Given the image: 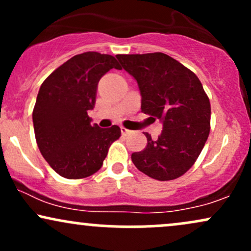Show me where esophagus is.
I'll return each mask as SVG.
<instances>
[{
  "label": "esophagus",
  "mask_w": 251,
  "mask_h": 251,
  "mask_svg": "<svg viewBox=\"0 0 251 251\" xmlns=\"http://www.w3.org/2000/svg\"><path fill=\"white\" fill-rule=\"evenodd\" d=\"M120 131H122L123 135H127V134L131 133V131H129V129H127V128H125V127H120Z\"/></svg>",
  "instance_id": "esophagus-1"
}]
</instances>
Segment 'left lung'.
I'll return each mask as SVG.
<instances>
[{"label": "left lung", "mask_w": 251, "mask_h": 251, "mask_svg": "<svg viewBox=\"0 0 251 251\" xmlns=\"http://www.w3.org/2000/svg\"><path fill=\"white\" fill-rule=\"evenodd\" d=\"M118 61L134 77L142 112L157 118L163 131L131 159L139 171L158 180L180 177L194 165L210 132L209 98L194 72L164 53L119 54Z\"/></svg>", "instance_id": "8db88e82"}]
</instances>
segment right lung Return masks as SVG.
<instances>
[{
    "label": "right lung",
    "instance_id": "obj_1",
    "mask_svg": "<svg viewBox=\"0 0 251 251\" xmlns=\"http://www.w3.org/2000/svg\"><path fill=\"white\" fill-rule=\"evenodd\" d=\"M120 70L116 57L86 51L71 57L43 81L33 111L37 146L61 177L80 179L102 166L119 126L92 125L87 112L96 106L98 82L109 70Z\"/></svg>",
    "mask_w": 251,
    "mask_h": 251
}]
</instances>
